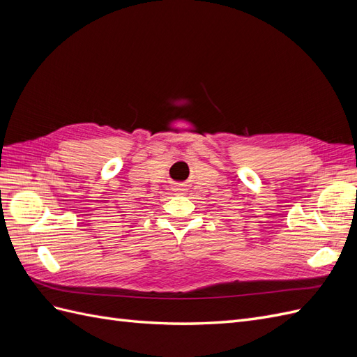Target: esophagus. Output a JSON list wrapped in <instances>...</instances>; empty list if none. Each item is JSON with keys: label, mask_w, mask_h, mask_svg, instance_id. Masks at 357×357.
<instances>
[{"label": "esophagus", "mask_w": 357, "mask_h": 357, "mask_svg": "<svg viewBox=\"0 0 357 357\" xmlns=\"http://www.w3.org/2000/svg\"><path fill=\"white\" fill-rule=\"evenodd\" d=\"M172 190L176 192V195H183V193L186 192V189L183 188V186H174V189H172Z\"/></svg>", "instance_id": "obj_1"}]
</instances>
